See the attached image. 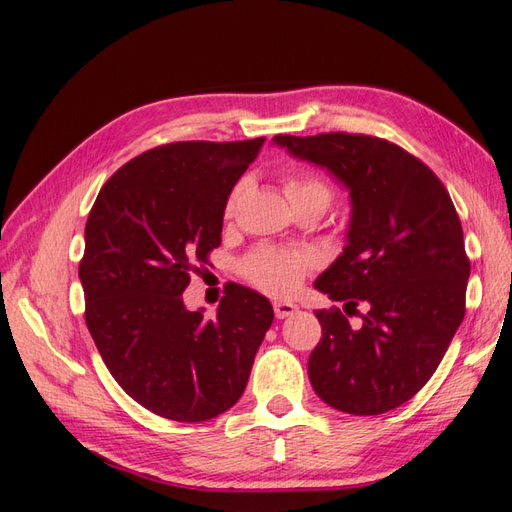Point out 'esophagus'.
Listing matches in <instances>:
<instances>
[{
  "label": "esophagus",
  "mask_w": 512,
  "mask_h": 512,
  "mask_svg": "<svg viewBox=\"0 0 512 512\" xmlns=\"http://www.w3.org/2000/svg\"><path fill=\"white\" fill-rule=\"evenodd\" d=\"M273 312H275L277 318L284 320V318H288V316L297 314V312H299V305H294L292 301H275V303H273Z\"/></svg>",
  "instance_id": "esophagus-1"
}]
</instances>
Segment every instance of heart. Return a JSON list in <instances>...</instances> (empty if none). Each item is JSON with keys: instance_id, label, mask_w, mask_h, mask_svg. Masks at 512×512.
Masks as SVG:
<instances>
[{"instance_id": "b5f03b06", "label": "heart", "mask_w": 512, "mask_h": 512, "mask_svg": "<svg viewBox=\"0 0 512 512\" xmlns=\"http://www.w3.org/2000/svg\"><path fill=\"white\" fill-rule=\"evenodd\" d=\"M245 192V181L239 183L235 192L230 194L226 215L230 218L237 209L241 194ZM284 192L292 207L303 203H320L329 207L331 203V188L322 179L314 175H290L284 181ZM312 267V258L282 250V247H258L250 256L243 260V273L247 280L260 290L271 294H290L303 280L305 271Z\"/></svg>"}]
</instances>
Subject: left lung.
<instances>
[{
  "label": "left lung",
  "instance_id": "left-lung-1",
  "mask_svg": "<svg viewBox=\"0 0 512 512\" xmlns=\"http://www.w3.org/2000/svg\"><path fill=\"white\" fill-rule=\"evenodd\" d=\"M348 192L346 245L314 288L344 309L369 307L359 329L318 309L307 374L335 410L374 416L406 404L433 376L466 314L470 262L453 200L408 151L365 134L273 136Z\"/></svg>",
  "mask_w": 512,
  "mask_h": 512
}]
</instances>
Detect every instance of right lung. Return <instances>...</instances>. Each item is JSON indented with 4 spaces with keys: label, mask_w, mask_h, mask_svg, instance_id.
Returning a JSON list of instances; mask_svg holds the SVG:
<instances>
[{
    "label": "right lung",
    "mask_w": 512,
    "mask_h": 512,
    "mask_svg": "<svg viewBox=\"0 0 512 512\" xmlns=\"http://www.w3.org/2000/svg\"><path fill=\"white\" fill-rule=\"evenodd\" d=\"M262 145L145 151L104 183L87 218V329L121 389L170 421H209L235 406L273 322L269 299L241 284L226 286L211 320L181 297L222 243L228 196Z\"/></svg>",
    "instance_id": "1"
}]
</instances>
